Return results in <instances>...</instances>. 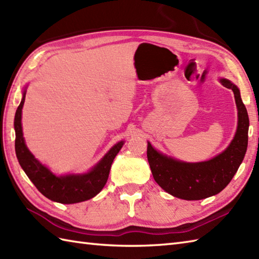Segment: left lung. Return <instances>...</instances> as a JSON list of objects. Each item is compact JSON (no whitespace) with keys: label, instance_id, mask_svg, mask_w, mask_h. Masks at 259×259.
Instances as JSON below:
<instances>
[{"label":"left lung","instance_id":"left-lung-1","mask_svg":"<svg viewBox=\"0 0 259 259\" xmlns=\"http://www.w3.org/2000/svg\"><path fill=\"white\" fill-rule=\"evenodd\" d=\"M221 82L233 90L238 109L237 131L226 150L208 161L189 163L163 156L148 142V162L156 183L168 194L181 199L199 200L221 192L237 172L245 157L248 145V113L238 88L226 79Z\"/></svg>","mask_w":259,"mask_h":259}]
</instances>
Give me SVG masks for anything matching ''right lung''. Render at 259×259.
<instances>
[{"instance_id":"1","label":"right lung","mask_w":259,"mask_h":259,"mask_svg":"<svg viewBox=\"0 0 259 259\" xmlns=\"http://www.w3.org/2000/svg\"><path fill=\"white\" fill-rule=\"evenodd\" d=\"M25 100V91L15 112V152L19 163L37 190L49 199L61 203H75L91 199L106 185L111 163L123 146V141L113 146L102 160L90 172L84 175H68L57 177L47 167L38 162L27 149L22 133L21 115Z\"/></svg>"}]
</instances>
